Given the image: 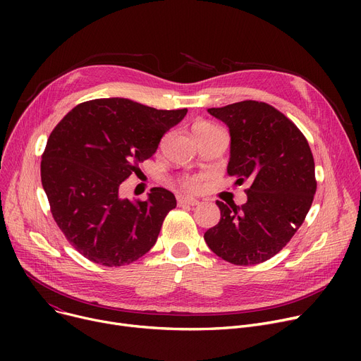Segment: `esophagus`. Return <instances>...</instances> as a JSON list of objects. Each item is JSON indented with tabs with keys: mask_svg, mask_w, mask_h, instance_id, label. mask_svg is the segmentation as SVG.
I'll list each match as a JSON object with an SVG mask.
<instances>
[{
	"mask_svg": "<svg viewBox=\"0 0 361 361\" xmlns=\"http://www.w3.org/2000/svg\"><path fill=\"white\" fill-rule=\"evenodd\" d=\"M178 204L180 206H197L199 200L193 199V197H178Z\"/></svg>",
	"mask_w": 361,
	"mask_h": 361,
	"instance_id": "1",
	"label": "esophagus"
}]
</instances>
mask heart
<instances>
[{"label":"heart","instance_id":"heart-1","mask_svg":"<svg viewBox=\"0 0 361 361\" xmlns=\"http://www.w3.org/2000/svg\"><path fill=\"white\" fill-rule=\"evenodd\" d=\"M216 128L215 126L209 124V123H204V121H199L193 126V133L196 135V133H204V131H209V130H214ZM199 178L197 177H187L183 180V185L185 188H188V190H197L199 188Z\"/></svg>","mask_w":361,"mask_h":361}]
</instances>
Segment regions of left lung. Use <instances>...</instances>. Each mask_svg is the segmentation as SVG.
<instances>
[{
    "mask_svg": "<svg viewBox=\"0 0 361 361\" xmlns=\"http://www.w3.org/2000/svg\"><path fill=\"white\" fill-rule=\"evenodd\" d=\"M207 112L230 128L226 171L247 181V202L216 200L219 222L204 241L221 259L247 267L275 256L300 228L316 193L314 159L297 126L274 106L243 101Z\"/></svg>",
    "mask_w": 361,
    "mask_h": 361,
    "instance_id": "obj_1",
    "label": "left lung"
}]
</instances>
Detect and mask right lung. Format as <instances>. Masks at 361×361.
Here are the masks:
<instances>
[{
    "mask_svg": "<svg viewBox=\"0 0 361 361\" xmlns=\"http://www.w3.org/2000/svg\"><path fill=\"white\" fill-rule=\"evenodd\" d=\"M185 114L124 98L93 99L52 130L41 162L44 190L56 225L90 262L117 268L154 247L176 196L154 187L147 200H130L121 197V184Z\"/></svg>",
    "mask_w": 361,
    "mask_h": 361,
    "instance_id": "add662e5",
    "label": "right lung"
}]
</instances>
